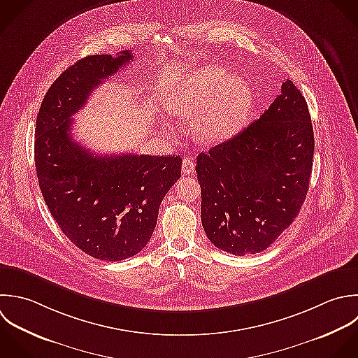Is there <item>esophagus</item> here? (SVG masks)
Returning <instances> with one entry per match:
<instances>
[{
    "mask_svg": "<svg viewBox=\"0 0 358 358\" xmlns=\"http://www.w3.org/2000/svg\"><path fill=\"white\" fill-rule=\"evenodd\" d=\"M181 170H182V173L187 174V176H188V174H192L194 170H195V163H194V160L189 159V157H185V159L182 160Z\"/></svg>",
    "mask_w": 358,
    "mask_h": 358,
    "instance_id": "1",
    "label": "esophagus"
}]
</instances>
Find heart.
<instances>
[{
    "mask_svg": "<svg viewBox=\"0 0 358 358\" xmlns=\"http://www.w3.org/2000/svg\"><path fill=\"white\" fill-rule=\"evenodd\" d=\"M251 106L252 90L247 79L227 76V71L215 64L195 69L167 99V110L176 117H188L201 110L192 131L202 142H220L234 135Z\"/></svg>",
    "mask_w": 358,
    "mask_h": 358,
    "instance_id": "b5f03b06",
    "label": "heart"
}]
</instances>
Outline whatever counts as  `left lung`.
<instances>
[{
  "mask_svg": "<svg viewBox=\"0 0 358 358\" xmlns=\"http://www.w3.org/2000/svg\"><path fill=\"white\" fill-rule=\"evenodd\" d=\"M314 150L307 101L287 79L259 120L196 159L210 243L238 257L271 247L306 201Z\"/></svg>",
  "mask_w": 358,
  "mask_h": 358,
  "instance_id": "obj_1",
  "label": "left lung"
}]
</instances>
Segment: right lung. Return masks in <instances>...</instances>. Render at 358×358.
<instances>
[{
	"label": "right lung",
	"mask_w": 358,
	"mask_h": 358,
	"mask_svg": "<svg viewBox=\"0 0 358 358\" xmlns=\"http://www.w3.org/2000/svg\"><path fill=\"white\" fill-rule=\"evenodd\" d=\"M131 51L89 55L65 69L47 90L34 131L36 173L51 216L79 250L111 262L146 247L182 163L174 155H94L71 135V117L132 61Z\"/></svg>",
	"instance_id": "1"
}]
</instances>
